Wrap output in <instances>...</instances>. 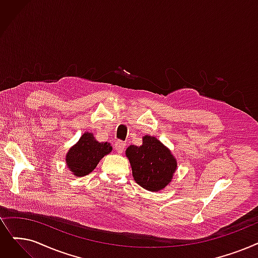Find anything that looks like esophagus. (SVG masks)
<instances>
[{
	"mask_svg": "<svg viewBox=\"0 0 258 258\" xmlns=\"http://www.w3.org/2000/svg\"><path fill=\"white\" fill-rule=\"evenodd\" d=\"M124 149H125V143L124 142L121 141V140H117L115 142V150L118 154H122L123 151H124Z\"/></svg>",
	"mask_w": 258,
	"mask_h": 258,
	"instance_id": "34e87169",
	"label": "esophagus"
}]
</instances>
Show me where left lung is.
<instances>
[{"label": "left lung", "mask_w": 258, "mask_h": 258, "mask_svg": "<svg viewBox=\"0 0 258 258\" xmlns=\"http://www.w3.org/2000/svg\"><path fill=\"white\" fill-rule=\"evenodd\" d=\"M125 153L133 177L143 188L158 192L171 182L177 166L176 159L158 139L144 136L141 147L130 145Z\"/></svg>", "instance_id": "8db88e82"}]
</instances>
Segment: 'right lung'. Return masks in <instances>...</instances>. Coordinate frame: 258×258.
Returning <instances> with one entry per match:
<instances>
[{
	"mask_svg": "<svg viewBox=\"0 0 258 258\" xmlns=\"http://www.w3.org/2000/svg\"><path fill=\"white\" fill-rule=\"evenodd\" d=\"M111 152L110 144L98 142L91 133H85L66 155L67 166L77 177L92 173L99 161Z\"/></svg>",
	"mask_w": 258,
	"mask_h": 258,
	"instance_id": "1",
	"label": "right lung"
}]
</instances>
